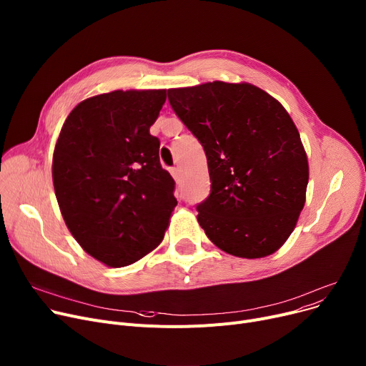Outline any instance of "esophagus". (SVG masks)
<instances>
[{
  "label": "esophagus",
  "instance_id": "esophagus-1",
  "mask_svg": "<svg viewBox=\"0 0 366 366\" xmlns=\"http://www.w3.org/2000/svg\"><path fill=\"white\" fill-rule=\"evenodd\" d=\"M169 171H171V176H173L174 180L179 183V182H180V176H182V174H180V169H179L177 167H174V168H171Z\"/></svg>",
  "mask_w": 366,
  "mask_h": 366
}]
</instances>
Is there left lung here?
<instances>
[{
	"label": "left lung",
	"mask_w": 366,
	"mask_h": 366,
	"mask_svg": "<svg viewBox=\"0 0 366 366\" xmlns=\"http://www.w3.org/2000/svg\"><path fill=\"white\" fill-rule=\"evenodd\" d=\"M202 144L211 190L198 223L227 254L260 259L281 248L306 202L309 164L284 106L255 85L214 81L168 90Z\"/></svg>",
	"instance_id": "1"
}]
</instances>
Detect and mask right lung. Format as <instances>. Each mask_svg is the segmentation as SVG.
Wrapping results in <instances>:
<instances>
[{"label": "right lung", "instance_id": "1", "mask_svg": "<svg viewBox=\"0 0 366 366\" xmlns=\"http://www.w3.org/2000/svg\"><path fill=\"white\" fill-rule=\"evenodd\" d=\"M165 90H117L81 102L53 155L61 216L78 244L111 267L133 264L164 238L176 182L149 133Z\"/></svg>", "mask_w": 366, "mask_h": 366}]
</instances>
